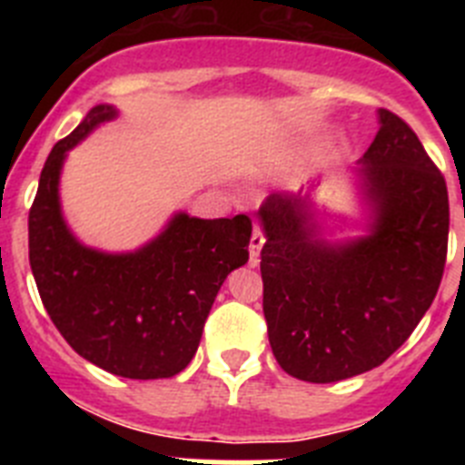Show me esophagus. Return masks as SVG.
Wrapping results in <instances>:
<instances>
[{"instance_id":"34e87169","label":"esophagus","mask_w":465,"mask_h":465,"mask_svg":"<svg viewBox=\"0 0 465 465\" xmlns=\"http://www.w3.org/2000/svg\"><path fill=\"white\" fill-rule=\"evenodd\" d=\"M262 244H265V237H262L261 228H253L252 242H249V258H252V265H258V258H261Z\"/></svg>"}]
</instances>
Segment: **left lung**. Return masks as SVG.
Here are the masks:
<instances>
[{"instance_id":"8db88e82","label":"left lung","mask_w":465,"mask_h":465,"mask_svg":"<svg viewBox=\"0 0 465 465\" xmlns=\"http://www.w3.org/2000/svg\"><path fill=\"white\" fill-rule=\"evenodd\" d=\"M377 123L354 170V219L332 228L302 191L274 193L258 212L270 347L282 371L302 381L331 384L384 363L440 286L445 179L408 123L386 109ZM342 229L355 235L338 238Z\"/></svg>"}]
</instances>
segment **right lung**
Wrapping results in <instances>:
<instances>
[{
    "label": "right lung",
    "instance_id": "1",
    "mask_svg": "<svg viewBox=\"0 0 465 465\" xmlns=\"http://www.w3.org/2000/svg\"><path fill=\"white\" fill-rule=\"evenodd\" d=\"M97 104L53 146L30 209V265L41 302L69 347L111 375L174 377L191 363L225 277L249 261L252 219H197L174 212L133 252L84 244L64 221V160L90 133L116 121Z\"/></svg>",
    "mask_w": 465,
    "mask_h": 465
}]
</instances>
